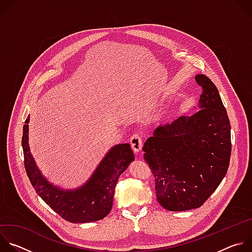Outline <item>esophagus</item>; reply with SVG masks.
Here are the masks:
<instances>
[{"label":"esophagus","mask_w":252,"mask_h":252,"mask_svg":"<svg viewBox=\"0 0 252 252\" xmlns=\"http://www.w3.org/2000/svg\"><path fill=\"white\" fill-rule=\"evenodd\" d=\"M130 146H131V149L133 150V152L136 154V153H139L141 151V148H142V138L139 134L137 133H134L131 135L130 139Z\"/></svg>","instance_id":"1"}]
</instances>
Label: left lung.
Instances as JSON below:
<instances>
[{
	"label": "left lung",
	"mask_w": 252,
	"mask_h": 252,
	"mask_svg": "<svg viewBox=\"0 0 252 252\" xmlns=\"http://www.w3.org/2000/svg\"><path fill=\"white\" fill-rule=\"evenodd\" d=\"M202 88L199 111L159 126L145 142L143 158L155 176L157 198L170 211L200 207L220 185L231 155L230 123L215 85L195 76Z\"/></svg>",
	"instance_id": "left-lung-1"
}]
</instances>
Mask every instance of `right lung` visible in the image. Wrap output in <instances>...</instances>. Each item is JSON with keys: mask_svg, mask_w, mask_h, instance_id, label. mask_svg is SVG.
Masks as SVG:
<instances>
[{"mask_svg": "<svg viewBox=\"0 0 252 252\" xmlns=\"http://www.w3.org/2000/svg\"><path fill=\"white\" fill-rule=\"evenodd\" d=\"M29 122L30 117L23 127L22 146L25 168L35 192L68 222H93L105 218L112 210L118 179L134 159L129 143L112 148L84 186L76 189H62L49 183L32 158L29 147Z\"/></svg>", "mask_w": 252, "mask_h": 252, "instance_id": "right-lung-1", "label": "right lung"}]
</instances>
